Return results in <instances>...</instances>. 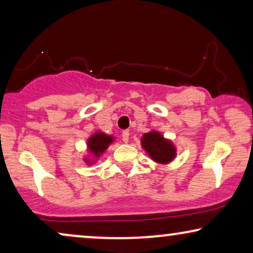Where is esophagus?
<instances>
[{
  "instance_id": "34e87169",
  "label": "esophagus",
  "mask_w": 253,
  "mask_h": 253,
  "mask_svg": "<svg viewBox=\"0 0 253 253\" xmlns=\"http://www.w3.org/2000/svg\"><path fill=\"white\" fill-rule=\"evenodd\" d=\"M129 137H130V132L127 130H124L122 132V140L124 143H127L129 141Z\"/></svg>"
}]
</instances>
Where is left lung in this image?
Returning a JSON list of instances; mask_svg holds the SVG:
<instances>
[{
    "label": "left lung",
    "mask_w": 253,
    "mask_h": 253,
    "mask_svg": "<svg viewBox=\"0 0 253 253\" xmlns=\"http://www.w3.org/2000/svg\"><path fill=\"white\" fill-rule=\"evenodd\" d=\"M141 146L147 152L152 160L159 164H168L176 155L175 146L170 141L165 139L158 131H151L141 137Z\"/></svg>",
    "instance_id": "left-lung-1"
}]
</instances>
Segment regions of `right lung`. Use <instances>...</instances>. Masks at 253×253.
I'll list each match as a JSON object with an SVG mask.
<instances>
[{"mask_svg":"<svg viewBox=\"0 0 253 253\" xmlns=\"http://www.w3.org/2000/svg\"><path fill=\"white\" fill-rule=\"evenodd\" d=\"M113 140L114 137L112 136H108V134L103 132H96L93 134L87 141L88 150L92 154H94L95 157H100V155L107 150V147L113 143ZM86 162L89 164L88 160H86Z\"/></svg>","mask_w":253,"mask_h":253,"instance_id":"add662e5","label":"right lung"}]
</instances>
